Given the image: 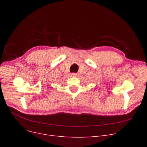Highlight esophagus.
Instances as JSON below:
<instances>
[{
  "label": "esophagus",
  "mask_w": 147,
  "mask_h": 147,
  "mask_svg": "<svg viewBox=\"0 0 147 147\" xmlns=\"http://www.w3.org/2000/svg\"><path fill=\"white\" fill-rule=\"evenodd\" d=\"M71 76H72V77H76L77 76V74L76 73H71Z\"/></svg>",
  "instance_id": "1"
}]
</instances>
